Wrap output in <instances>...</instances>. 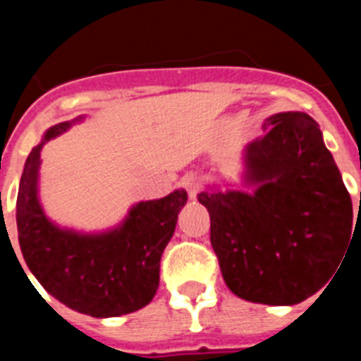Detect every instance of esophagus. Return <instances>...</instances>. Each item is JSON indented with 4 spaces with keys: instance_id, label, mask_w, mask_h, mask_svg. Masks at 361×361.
Returning <instances> with one entry per match:
<instances>
[{
    "instance_id": "34e87169",
    "label": "esophagus",
    "mask_w": 361,
    "mask_h": 361,
    "mask_svg": "<svg viewBox=\"0 0 361 361\" xmlns=\"http://www.w3.org/2000/svg\"><path fill=\"white\" fill-rule=\"evenodd\" d=\"M183 184H184V188L188 190V195H190V199L191 200L197 199V195H199V191H200L199 177H197V175H193V173L186 175V177L183 178Z\"/></svg>"
}]
</instances>
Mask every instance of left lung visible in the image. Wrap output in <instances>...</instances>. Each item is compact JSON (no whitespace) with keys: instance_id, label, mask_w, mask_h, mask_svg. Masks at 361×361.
Returning <instances> with one entry per match:
<instances>
[{"instance_id":"left-lung-1","label":"left lung","mask_w":361,"mask_h":361,"mask_svg":"<svg viewBox=\"0 0 361 361\" xmlns=\"http://www.w3.org/2000/svg\"><path fill=\"white\" fill-rule=\"evenodd\" d=\"M264 128L242 153V190L212 188L197 199L209 212L226 286L255 304L293 305L340 267L353 202L317 121L286 111L267 117Z\"/></svg>"}]
</instances>
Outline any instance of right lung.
<instances>
[{
    "mask_svg": "<svg viewBox=\"0 0 361 361\" xmlns=\"http://www.w3.org/2000/svg\"><path fill=\"white\" fill-rule=\"evenodd\" d=\"M82 119L54 124L25 162L16 202L19 247L44 291L66 307L94 318L121 317L148 305L157 293L162 251L188 193L175 190L162 199L141 200L119 226L101 233L57 226L39 202L41 149Z\"/></svg>",
    "mask_w": 361,
    "mask_h": 361,
    "instance_id": "1",
    "label": "right lung"
}]
</instances>
